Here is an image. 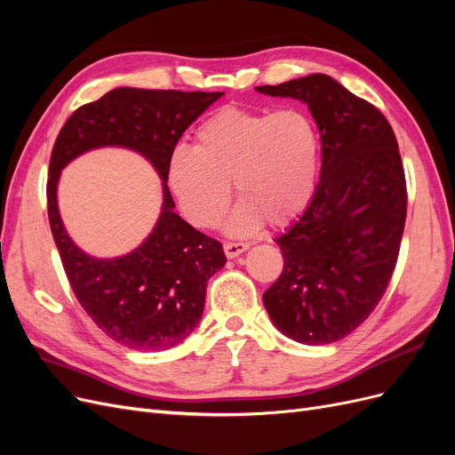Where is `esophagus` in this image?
Segmentation results:
<instances>
[{"instance_id": "esophagus-1", "label": "esophagus", "mask_w": 455, "mask_h": 455, "mask_svg": "<svg viewBox=\"0 0 455 455\" xmlns=\"http://www.w3.org/2000/svg\"><path fill=\"white\" fill-rule=\"evenodd\" d=\"M249 243H226L224 244V252L228 258H237L239 254H243L246 249H249Z\"/></svg>"}]
</instances>
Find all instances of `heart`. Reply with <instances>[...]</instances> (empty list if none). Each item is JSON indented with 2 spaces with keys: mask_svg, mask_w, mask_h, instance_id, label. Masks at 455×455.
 I'll use <instances>...</instances> for the list:
<instances>
[{
  "mask_svg": "<svg viewBox=\"0 0 455 455\" xmlns=\"http://www.w3.org/2000/svg\"><path fill=\"white\" fill-rule=\"evenodd\" d=\"M321 154L319 127L306 109L226 106L201 123L196 148L171 151L167 180L186 218L203 229L222 222L235 184L241 201L228 228L249 235L266 222L291 224L307 209Z\"/></svg>",
  "mask_w": 455,
  "mask_h": 455,
  "instance_id": "b5f03b06",
  "label": "heart"
}]
</instances>
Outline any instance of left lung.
Here are the masks:
<instances>
[{
  "label": "left lung",
  "instance_id": "left-lung-1",
  "mask_svg": "<svg viewBox=\"0 0 455 455\" xmlns=\"http://www.w3.org/2000/svg\"><path fill=\"white\" fill-rule=\"evenodd\" d=\"M256 89L306 102L321 132V180L275 239L284 267L264 306L288 338L326 346L368 319L393 277L408 203L396 136L376 106L330 76Z\"/></svg>",
  "mask_w": 455,
  "mask_h": 455
}]
</instances>
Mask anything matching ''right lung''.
<instances>
[{"instance_id": "add662e5", "label": "right lung", "mask_w": 455, "mask_h": 455, "mask_svg": "<svg viewBox=\"0 0 455 455\" xmlns=\"http://www.w3.org/2000/svg\"><path fill=\"white\" fill-rule=\"evenodd\" d=\"M224 92L119 87L77 108L52 146L47 212L77 301L106 336L134 351H163L197 326L206 283L226 264L222 244L178 216L167 163L184 131ZM123 145L142 153L164 180V211L150 237L127 257L99 260L67 237L56 206L60 171L84 150Z\"/></svg>"}]
</instances>
